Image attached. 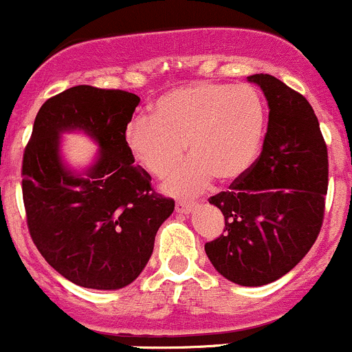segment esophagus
Wrapping results in <instances>:
<instances>
[{
    "label": "esophagus",
    "mask_w": 352,
    "mask_h": 352,
    "mask_svg": "<svg viewBox=\"0 0 352 352\" xmlns=\"http://www.w3.org/2000/svg\"><path fill=\"white\" fill-rule=\"evenodd\" d=\"M196 208H197L196 202H177L175 211L180 212V214H190Z\"/></svg>",
    "instance_id": "esophagus-1"
}]
</instances>
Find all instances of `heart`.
<instances>
[{"label": "heart", "mask_w": 352, "mask_h": 352, "mask_svg": "<svg viewBox=\"0 0 352 352\" xmlns=\"http://www.w3.org/2000/svg\"><path fill=\"white\" fill-rule=\"evenodd\" d=\"M265 109L247 85L196 81L160 95L150 119L140 117L126 129L134 162L156 179L172 175L187 155L190 162L165 184V192L192 197L212 179L233 186L248 175L261 153Z\"/></svg>", "instance_id": "1"}]
</instances>
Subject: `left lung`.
<instances>
[{
	"label": "left lung",
	"instance_id": "1",
	"mask_svg": "<svg viewBox=\"0 0 352 352\" xmlns=\"http://www.w3.org/2000/svg\"><path fill=\"white\" fill-rule=\"evenodd\" d=\"M247 80L267 100V133L248 175L209 199L225 216V235L204 250L223 278L252 287L287 274L317 240L329 158L320 124L303 95L271 74Z\"/></svg>",
	"mask_w": 352,
	"mask_h": 352
}]
</instances>
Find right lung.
Returning a JSON list of instances; mask_svg holds the SVG:
<instances>
[{"instance_id": "1", "label": "right lung", "mask_w": 352, "mask_h": 352, "mask_svg": "<svg viewBox=\"0 0 352 352\" xmlns=\"http://www.w3.org/2000/svg\"><path fill=\"white\" fill-rule=\"evenodd\" d=\"M140 97L78 85L49 98L35 117L22 166L23 204L35 247L67 281L90 289L131 285L153 254L155 236L175 209L153 194L150 173L134 165L127 124ZM81 132L99 146L74 170L63 133Z\"/></svg>"}]
</instances>
